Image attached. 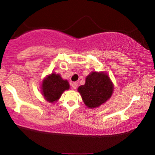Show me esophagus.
I'll list each match as a JSON object with an SVG mask.
<instances>
[{"mask_svg":"<svg viewBox=\"0 0 155 155\" xmlns=\"http://www.w3.org/2000/svg\"><path fill=\"white\" fill-rule=\"evenodd\" d=\"M71 86H72V87L73 89H76V88L77 87V86H78V83H77V82L72 83L71 84Z\"/></svg>","mask_w":155,"mask_h":155,"instance_id":"obj_1","label":"esophagus"}]
</instances>
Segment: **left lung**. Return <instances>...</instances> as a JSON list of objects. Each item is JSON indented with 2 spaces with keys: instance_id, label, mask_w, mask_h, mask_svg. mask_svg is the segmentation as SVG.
I'll use <instances>...</instances> for the list:
<instances>
[{
  "instance_id": "left-lung-1",
  "label": "left lung",
  "mask_w": 155,
  "mask_h": 155,
  "mask_svg": "<svg viewBox=\"0 0 155 155\" xmlns=\"http://www.w3.org/2000/svg\"><path fill=\"white\" fill-rule=\"evenodd\" d=\"M114 85L106 72H91L85 78V85L78 87L84 104L94 109L105 103L114 92Z\"/></svg>"
}]
</instances>
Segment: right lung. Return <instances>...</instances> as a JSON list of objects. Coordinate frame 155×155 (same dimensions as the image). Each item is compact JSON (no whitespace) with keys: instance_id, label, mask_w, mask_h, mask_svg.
<instances>
[{"instance_id":"1","label":"right lung","mask_w":155,"mask_h":155,"mask_svg":"<svg viewBox=\"0 0 155 155\" xmlns=\"http://www.w3.org/2000/svg\"><path fill=\"white\" fill-rule=\"evenodd\" d=\"M70 89L69 83L61 78L59 74L52 72L42 81L41 91L44 98L50 103H55L65 90Z\"/></svg>"}]
</instances>
